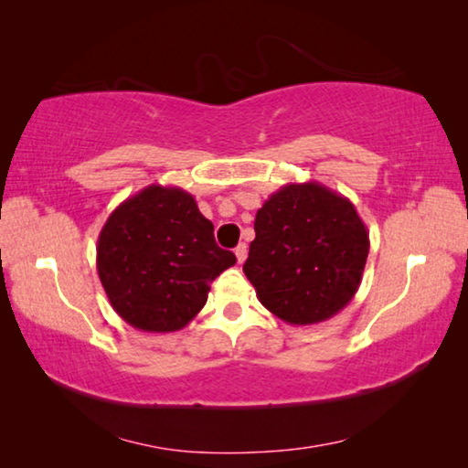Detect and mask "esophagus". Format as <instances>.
Instances as JSON below:
<instances>
[{
	"label": "esophagus",
	"mask_w": 468,
	"mask_h": 468,
	"mask_svg": "<svg viewBox=\"0 0 468 468\" xmlns=\"http://www.w3.org/2000/svg\"><path fill=\"white\" fill-rule=\"evenodd\" d=\"M235 256H237V262L243 264L245 258H248V245H245V243L237 245V248H235Z\"/></svg>",
	"instance_id": "esophagus-1"
}]
</instances>
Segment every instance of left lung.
<instances>
[{
  "instance_id": "8db88e82",
  "label": "left lung",
  "mask_w": 468,
  "mask_h": 468,
  "mask_svg": "<svg viewBox=\"0 0 468 468\" xmlns=\"http://www.w3.org/2000/svg\"><path fill=\"white\" fill-rule=\"evenodd\" d=\"M243 272L268 312L292 326L336 315L357 292L369 231L343 194L287 184L258 210Z\"/></svg>"
}]
</instances>
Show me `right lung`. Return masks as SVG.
Listing matches in <instances>:
<instances>
[{"instance_id":"obj_1","label":"right lung","mask_w":468,"mask_h":468,"mask_svg":"<svg viewBox=\"0 0 468 468\" xmlns=\"http://www.w3.org/2000/svg\"><path fill=\"white\" fill-rule=\"evenodd\" d=\"M237 262L192 194L153 184L111 212L97 241V271L122 320L142 332H177L208 299L210 282Z\"/></svg>"}]
</instances>
